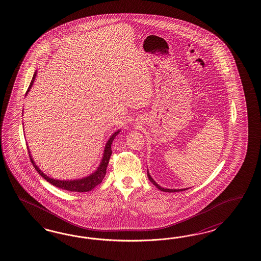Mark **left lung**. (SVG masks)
I'll return each mask as SVG.
<instances>
[{
    "instance_id": "obj_1",
    "label": "left lung",
    "mask_w": 261,
    "mask_h": 261,
    "mask_svg": "<svg viewBox=\"0 0 261 261\" xmlns=\"http://www.w3.org/2000/svg\"><path fill=\"white\" fill-rule=\"evenodd\" d=\"M147 177H148V179L150 180V182L157 188L160 190H162V191H166V192H175V191H182V190H170V189H164V188H162V187H160L157 182H155L153 179H152V177L150 176V174L148 172V170H147Z\"/></svg>"
}]
</instances>
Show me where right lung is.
Listing matches in <instances>:
<instances>
[{
	"label": "right lung",
	"instance_id": "1",
	"mask_svg": "<svg viewBox=\"0 0 261 261\" xmlns=\"http://www.w3.org/2000/svg\"><path fill=\"white\" fill-rule=\"evenodd\" d=\"M36 71L34 72L33 74V77L32 79V82L30 84V87L27 91V94L29 93V91L31 90V88L32 87V84L34 82V79L36 77ZM25 94V95H27ZM119 131L115 132L114 134L111 136L110 139L108 140V142L105 145V148H104V153H103V158L101 160V163L99 166L97 167V169L95 170L94 173L89 175L85 178H82V179H77V180H67V181H61V180H56V179H53V178H49L48 176H47L46 174L43 173V171H41L39 169V167L35 165V163L33 162L32 157L31 156V152L29 151V154H30V157H31V161H32V165L35 167V169L37 170V172L48 182H50L51 185L56 186L59 189H62V190H69V191H75V192H87L90 190H93L94 188H95L97 185H99L100 182H102L103 178L105 177V174H106V168L107 166L109 164V160H110L111 154H112V149H111V145H112V142L114 141L115 137L117 135L119 134Z\"/></svg>",
	"mask_w": 261,
	"mask_h": 261
}]
</instances>
